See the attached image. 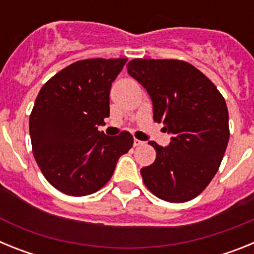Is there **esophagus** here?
I'll return each instance as SVG.
<instances>
[{
  "label": "esophagus",
  "mask_w": 254,
  "mask_h": 254,
  "mask_svg": "<svg viewBox=\"0 0 254 254\" xmlns=\"http://www.w3.org/2000/svg\"><path fill=\"white\" fill-rule=\"evenodd\" d=\"M141 145H143L142 141L137 140V138H134V140H133V146H141Z\"/></svg>",
  "instance_id": "esophagus-1"
}]
</instances>
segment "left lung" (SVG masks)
I'll use <instances>...</instances> for the list:
<instances>
[{"instance_id": "8db88e82", "label": "left lung", "mask_w": 254, "mask_h": 254, "mask_svg": "<svg viewBox=\"0 0 254 254\" xmlns=\"http://www.w3.org/2000/svg\"><path fill=\"white\" fill-rule=\"evenodd\" d=\"M127 69L149 93L155 122L173 133L167 147L149 142L156 159L141 169L143 183L164 201H190L210 185L225 154L230 134L225 99L185 61L136 58Z\"/></svg>"}]
</instances>
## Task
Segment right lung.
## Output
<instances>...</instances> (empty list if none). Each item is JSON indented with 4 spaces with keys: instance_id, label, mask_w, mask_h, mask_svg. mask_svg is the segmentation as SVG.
Returning <instances> with one entry per match:
<instances>
[{
    "instance_id": "obj_1",
    "label": "right lung",
    "mask_w": 254,
    "mask_h": 254,
    "mask_svg": "<svg viewBox=\"0 0 254 254\" xmlns=\"http://www.w3.org/2000/svg\"><path fill=\"white\" fill-rule=\"evenodd\" d=\"M127 58H89L61 69L43 85L29 118L33 155L44 178L68 196L95 193L133 145L127 131H98L109 117L112 82Z\"/></svg>"
}]
</instances>
